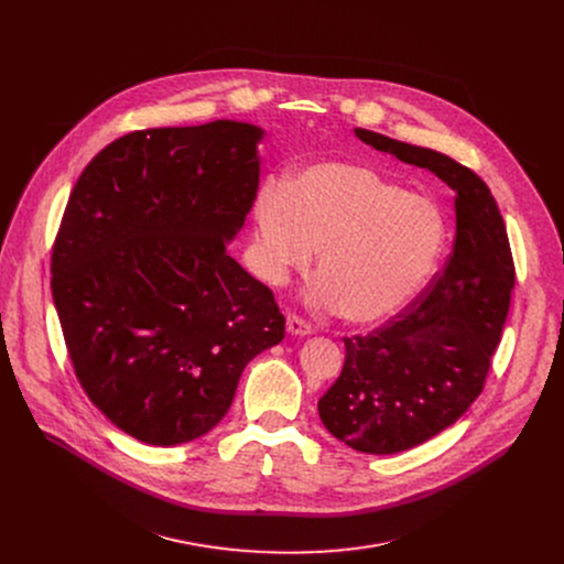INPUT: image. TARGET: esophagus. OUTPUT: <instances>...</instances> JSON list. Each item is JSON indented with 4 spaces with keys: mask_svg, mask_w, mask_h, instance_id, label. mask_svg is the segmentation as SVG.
Instances as JSON below:
<instances>
[{
    "mask_svg": "<svg viewBox=\"0 0 564 564\" xmlns=\"http://www.w3.org/2000/svg\"><path fill=\"white\" fill-rule=\"evenodd\" d=\"M285 326H288V335H292V337H307V335H312V326L307 324V321H303L301 316H296V314H288Z\"/></svg>",
    "mask_w": 564,
    "mask_h": 564,
    "instance_id": "1",
    "label": "esophagus"
}]
</instances>
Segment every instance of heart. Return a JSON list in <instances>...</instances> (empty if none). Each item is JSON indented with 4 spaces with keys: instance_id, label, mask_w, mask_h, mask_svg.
Here are the masks:
<instances>
[{
    "instance_id": "obj_1",
    "label": "heart",
    "mask_w": 564,
    "mask_h": 564,
    "mask_svg": "<svg viewBox=\"0 0 564 564\" xmlns=\"http://www.w3.org/2000/svg\"><path fill=\"white\" fill-rule=\"evenodd\" d=\"M254 263L279 285L318 250L316 305L348 324H375L404 307L433 276L448 240L442 207L355 163H316L290 185L265 183L254 200Z\"/></svg>"
}]
</instances>
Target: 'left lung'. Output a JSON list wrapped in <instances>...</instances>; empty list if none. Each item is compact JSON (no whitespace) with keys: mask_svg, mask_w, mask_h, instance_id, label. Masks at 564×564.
<instances>
[{"mask_svg":"<svg viewBox=\"0 0 564 564\" xmlns=\"http://www.w3.org/2000/svg\"><path fill=\"white\" fill-rule=\"evenodd\" d=\"M355 133L455 192L448 265L388 324L344 339V370L318 399V417L337 440L359 453L392 455L455 424L485 388L516 272L502 214L485 181L440 151L368 129Z\"/></svg>","mask_w":564,"mask_h":564,"instance_id":"left-lung-1","label":"left lung"}]
</instances>
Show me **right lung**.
I'll return each mask as SVG.
<instances>
[{
  "instance_id": "add662e5",
  "label": "right lung",
  "mask_w": 564,
  "mask_h": 564,
  "mask_svg": "<svg viewBox=\"0 0 564 564\" xmlns=\"http://www.w3.org/2000/svg\"><path fill=\"white\" fill-rule=\"evenodd\" d=\"M261 138L236 120L131 131L68 196L51 257L66 350L105 417L144 444L209 433L243 368L285 337L272 290L227 254Z\"/></svg>"
}]
</instances>
